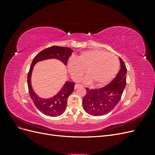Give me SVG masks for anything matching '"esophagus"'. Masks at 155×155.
I'll use <instances>...</instances> for the list:
<instances>
[{
  "instance_id": "esophagus-1",
  "label": "esophagus",
  "mask_w": 155,
  "mask_h": 155,
  "mask_svg": "<svg viewBox=\"0 0 155 155\" xmlns=\"http://www.w3.org/2000/svg\"><path fill=\"white\" fill-rule=\"evenodd\" d=\"M81 87V85H76L74 86V89L75 90H76V89H78V88H80Z\"/></svg>"
}]
</instances>
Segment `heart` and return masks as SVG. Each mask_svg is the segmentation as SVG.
Masks as SVG:
<instances>
[{
    "instance_id": "obj_1",
    "label": "heart",
    "mask_w": 155,
    "mask_h": 155,
    "mask_svg": "<svg viewBox=\"0 0 155 155\" xmlns=\"http://www.w3.org/2000/svg\"><path fill=\"white\" fill-rule=\"evenodd\" d=\"M68 70L74 81H78L87 70L88 76L82 79L84 83L95 82L96 86H104L114 78L118 71V58L102 50H90L83 51L76 58L68 62Z\"/></svg>"
}]
</instances>
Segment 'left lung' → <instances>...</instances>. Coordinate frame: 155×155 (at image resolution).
<instances>
[{
  "mask_svg": "<svg viewBox=\"0 0 155 155\" xmlns=\"http://www.w3.org/2000/svg\"><path fill=\"white\" fill-rule=\"evenodd\" d=\"M119 59L120 70L109 84L97 89L86 88L87 94L82 104L84 110L90 115L97 116L109 113L120 100L126 85L127 68L124 61Z\"/></svg>",
  "mask_w": 155,
  "mask_h": 155,
  "instance_id": "left-lung-1",
  "label": "left lung"
}]
</instances>
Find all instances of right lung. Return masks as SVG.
Instances as JSON below:
<instances>
[{
  "instance_id": "obj_1",
  "label": "right lung",
  "mask_w": 155,
  "mask_h": 155,
  "mask_svg": "<svg viewBox=\"0 0 155 155\" xmlns=\"http://www.w3.org/2000/svg\"><path fill=\"white\" fill-rule=\"evenodd\" d=\"M72 52L73 50L70 48L53 46L41 51L33 59L28 74V87L30 96L37 109L46 116L56 117L63 113L66 110L68 97L74 91L75 83L66 81L55 96L49 98L41 97L35 92L31 86V78L33 69L37 63L50 59L59 60L66 66Z\"/></svg>"
}]
</instances>
